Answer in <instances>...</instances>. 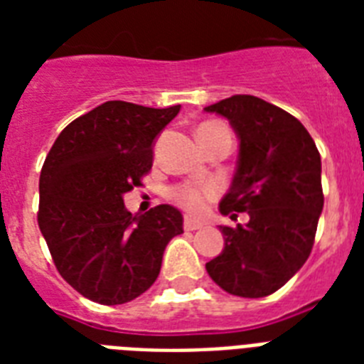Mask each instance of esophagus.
<instances>
[{"instance_id":"34e87169","label":"esophagus","mask_w":364,"mask_h":364,"mask_svg":"<svg viewBox=\"0 0 364 364\" xmlns=\"http://www.w3.org/2000/svg\"><path fill=\"white\" fill-rule=\"evenodd\" d=\"M204 225L200 221H194V219H191V217H185V221H183V228L185 230H198V228H202Z\"/></svg>"}]
</instances>
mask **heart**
Returning a JSON list of instances; mask_svg holds the SVG:
<instances>
[{"instance_id":"b5f03b06","label":"heart","mask_w":364,"mask_h":364,"mask_svg":"<svg viewBox=\"0 0 364 364\" xmlns=\"http://www.w3.org/2000/svg\"><path fill=\"white\" fill-rule=\"evenodd\" d=\"M223 124L219 122H205L200 126V130H213V128H221ZM171 200L179 204L183 210H187L188 213L200 215L208 210L210 202L219 196V187L215 183H204V185H191V183H181L176 187L170 188Z\"/></svg>"}]
</instances>
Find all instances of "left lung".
Returning a JSON list of instances; mask_svg holds the SVG:
<instances>
[{
  "label": "left lung",
  "instance_id": "8db88e82",
  "mask_svg": "<svg viewBox=\"0 0 364 364\" xmlns=\"http://www.w3.org/2000/svg\"><path fill=\"white\" fill-rule=\"evenodd\" d=\"M240 137L238 168L221 213L225 249L205 264L227 293L260 299L276 293L310 257L323 210L321 156L302 122L257 96L238 94L208 105Z\"/></svg>",
  "mask_w": 364,
  "mask_h": 364
}]
</instances>
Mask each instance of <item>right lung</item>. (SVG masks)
<instances>
[{
	"label": "right lung",
	"instance_id": "obj_1",
	"mask_svg": "<svg viewBox=\"0 0 364 364\" xmlns=\"http://www.w3.org/2000/svg\"><path fill=\"white\" fill-rule=\"evenodd\" d=\"M179 109L105 102L65 126L48 151L37 223L58 274L85 299L104 306L137 299L156 282L168 242L183 232L176 208L132 215L122 200L143 185L154 137Z\"/></svg>",
	"mask_w": 364,
	"mask_h": 364
}]
</instances>
